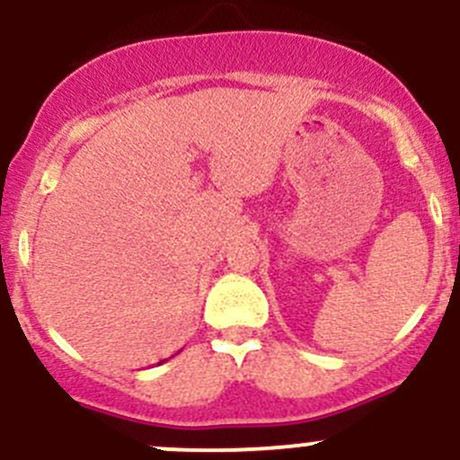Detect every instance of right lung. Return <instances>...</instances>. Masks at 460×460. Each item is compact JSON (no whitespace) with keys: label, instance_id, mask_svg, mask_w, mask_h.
<instances>
[{"label":"right lung","instance_id":"1","mask_svg":"<svg viewBox=\"0 0 460 460\" xmlns=\"http://www.w3.org/2000/svg\"><path fill=\"white\" fill-rule=\"evenodd\" d=\"M162 363H164V360H160V363H157V365H162Z\"/></svg>","mask_w":460,"mask_h":460}]
</instances>
